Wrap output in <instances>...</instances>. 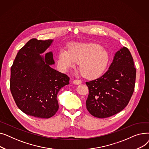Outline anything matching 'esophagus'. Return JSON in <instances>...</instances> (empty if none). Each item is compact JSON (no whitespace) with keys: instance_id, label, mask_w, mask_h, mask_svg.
<instances>
[{"instance_id":"34e87169","label":"esophagus","mask_w":149,"mask_h":149,"mask_svg":"<svg viewBox=\"0 0 149 149\" xmlns=\"http://www.w3.org/2000/svg\"><path fill=\"white\" fill-rule=\"evenodd\" d=\"M72 82L75 85H79L82 83L81 80H73Z\"/></svg>"}]
</instances>
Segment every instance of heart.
I'll return each instance as SVG.
<instances>
[{"label": "heart", "mask_w": 149, "mask_h": 149, "mask_svg": "<svg viewBox=\"0 0 149 149\" xmlns=\"http://www.w3.org/2000/svg\"><path fill=\"white\" fill-rule=\"evenodd\" d=\"M109 53L100 44L95 43H74L68 51L61 49L58 54L57 63L61 71H67L80 63L83 76L95 79L102 75L109 61Z\"/></svg>", "instance_id": "b5f03b06"}]
</instances>
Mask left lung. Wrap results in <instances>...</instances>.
<instances>
[{"instance_id": "8db88e82", "label": "left lung", "mask_w": 149, "mask_h": 149, "mask_svg": "<svg viewBox=\"0 0 149 149\" xmlns=\"http://www.w3.org/2000/svg\"><path fill=\"white\" fill-rule=\"evenodd\" d=\"M136 69L126 47L116 51L107 71L98 79L86 82L89 95L86 104L93 116L104 118L127 106L134 91Z\"/></svg>"}]
</instances>
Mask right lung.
Wrapping results in <instances>:
<instances>
[{
    "instance_id": "right-lung-1",
    "label": "right lung",
    "mask_w": 149,
    "mask_h": 149,
    "mask_svg": "<svg viewBox=\"0 0 149 149\" xmlns=\"http://www.w3.org/2000/svg\"><path fill=\"white\" fill-rule=\"evenodd\" d=\"M54 40L33 38L19 50L11 68L10 90L15 104L26 115L49 118L58 109L57 94L69 78L53 69L52 51L42 55Z\"/></svg>"
}]
</instances>
